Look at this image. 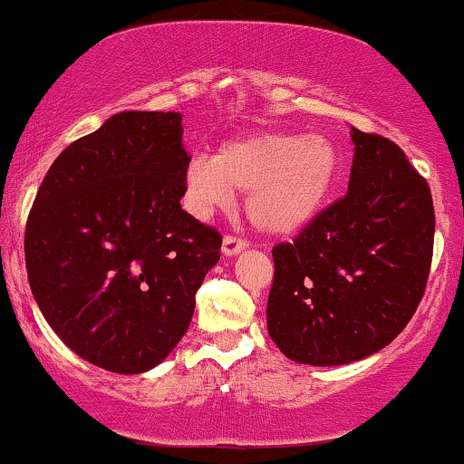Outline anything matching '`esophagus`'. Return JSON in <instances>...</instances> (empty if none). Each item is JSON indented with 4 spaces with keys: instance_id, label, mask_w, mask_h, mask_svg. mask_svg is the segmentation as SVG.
<instances>
[{
    "instance_id": "1",
    "label": "esophagus",
    "mask_w": 464,
    "mask_h": 464,
    "mask_svg": "<svg viewBox=\"0 0 464 464\" xmlns=\"http://www.w3.org/2000/svg\"><path fill=\"white\" fill-rule=\"evenodd\" d=\"M248 248V242H244V239L239 237H233V236H225L222 239V255L225 256H236L239 252H244Z\"/></svg>"
}]
</instances>
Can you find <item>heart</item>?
Instances as JSON below:
<instances>
[{"mask_svg":"<svg viewBox=\"0 0 464 464\" xmlns=\"http://www.w3.org/2000/svg\"><path fill=\"white\" fill-rule=\"evenodd\" d=\"M340 158L324 134L252 132L228 139L216 156L198 154L186 167V198L205 216L248 192L250 225L267 236H291L313 222L338 181Z\"/></svg>","mask_w":464,"mask_h":464,"instance_id":"heart-1","label":"heart"}]
</instances>
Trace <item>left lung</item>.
Segmentation results:
<instances>
[{
	"instance_id": "left-lung-1",
	"label": "left lung",
	"mask_w": 464,
	"mask_h": 464,
	"mask_svg": "<svg viewBox=\"0 0 464 464\" xmlns=\"http://www.w3.org/2000/svg\"><path fill=\"white\" fill-rule=\"evenodd\" d=\"M351 139L347 195L272 250L267 332L308 366H343L390 344L430 272L435 208L426 179L390 139L353 126Z\"/></svg>"
}]
</instances>
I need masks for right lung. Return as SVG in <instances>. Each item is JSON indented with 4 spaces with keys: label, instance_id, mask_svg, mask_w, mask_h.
Wrapping results in <instances>:
<instances>
[{
    "label": "right lung",
    "instance_id": "add662e5",
    "mask_svg": "<svg viewBox=\"0 0 464 464\" xmlns=\"http://www.w3.org/2000/svg\"><path fill=\"white\" fill-rule=\"evenodd\" d=\"M181 113L121 111L70 143L25 227V266L46 324L109 372L156 368L188 330L222 237L181 209L190 156Z\"/></svg>",
    "mask_w": 464,
    "mask_h": 464
}]
</instances>
